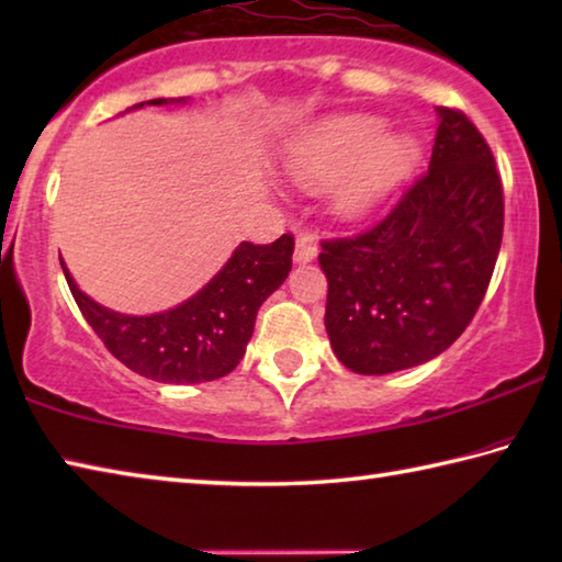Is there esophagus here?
<instances>
[{
    "instance_id": "obj_1",
    "label": "esophagus",
    "mask_w": 562,
    "mask_h": 562,
    "mask_svg": "<svg viewBox=\"0 0 562 562\" xmlns=\"http://www.w3.org/2000/svg\"><path fill=\"white\" fill-rule=\"evenodd\" d=\"M317 258V240L310 233H300L294 240V262H312Z\"/></svg>"
}]
</instances>
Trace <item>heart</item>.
I'll return each mask as SVG.
<instances>
[{
  "label": "heart",
  "mask_w": 562,
  "mask_h": 562,
  "mask_svg": "<svg viewBox=\"0 0 562 562\" xmlns=\"http://www.w3.org/2000/svg\"><path fill=\"white\" fill-rule=\"evenodd\" d=\"M386 136L379 119L331 121L294 148L292 173L302 183H327L349 169L331 198L337 215L355 221L394 193L416 166L418 146L406 136Z\"/></svg>",
  "instance_id": "heart-1"
}]
</instances>
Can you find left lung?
<instances>
[{
    "label": "left lung",
    "mask_w": 562,
    "mask_h": 562,
    "mask_svg": "<svg viewBox=\"0 0 562 562\" xmlns=\"http://www.w3.org/2000/svg\"><path fill=\"white\" fill-rule=\"evenodd\" d=\"M503 237V186L481 131L439 106L429 170L369 231L322 240L325 327L357 374L441 355L486 297Z\"/></svg>",
    "instance_id": "obj_1"
}]
</instances>
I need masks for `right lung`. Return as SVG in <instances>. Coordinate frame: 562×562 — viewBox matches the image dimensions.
Returning a JSON list of instances; mask_svg holds the SVG:
<instances>
[{
  "label": "right lung",
  "mask_w": 562,
  "mask_h": 562,
  "mask_svg": "<svg viewBox=\"0 0 562 562\" xmlns=\"http://www.w3.org/2000/svg\"><path fill=\"white\" fill-rule=\"evenodd\" d=\"M154 106L166 99L148 101ZM144 106V103H138ZM294 237L270 245L243 243L201 292L160 315L131 317L87 297L61 270L83 319L121 364L164 384H201L231 374L252 337L260 304L292 270Z\"/></svg>",
  "instance_id": "obj_1"
}]
</instances>
